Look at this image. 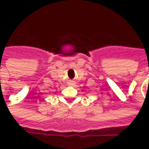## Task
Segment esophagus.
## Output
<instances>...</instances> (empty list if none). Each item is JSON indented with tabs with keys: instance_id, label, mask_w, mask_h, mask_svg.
Masks as SVG:
<instances>
[{
	"instance_id": "1",
	"label": "esophagus",
	"mask_w": 149,
	"mask_h": 149,
	"mask_svg": "<svg viewBox=\"0 0 149 149\" xmlns=\"http://www.w3.org/2000/svg\"><path fill=\"white\" fill-rule=\"evenodd\" d=\"M75 84H76V83H75L74 81H69V83H68V84H69V85H72V86L75 85Z\"/></svg>"
}]
</instances>
